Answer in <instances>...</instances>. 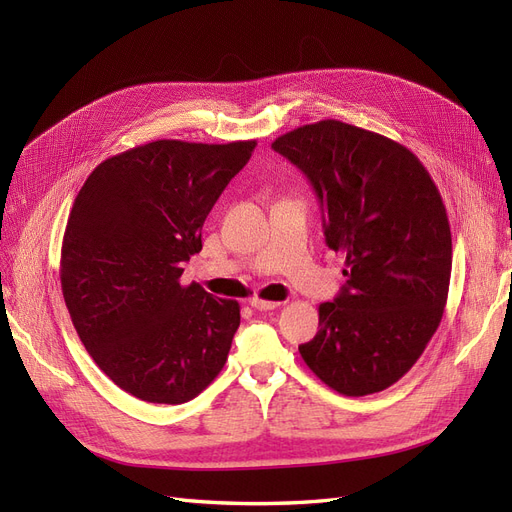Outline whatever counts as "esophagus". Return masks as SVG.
I'll return each mask as SVG.
<instances>
[{
	"label": "esophagus",
	"mask_w": 512,
	"mask_h": 512,
	"mask_svg": "<svg viewBox=\"0 0 512 512\" xmlns=\"http://www.w3.org/2000/svg\"><path fill=\"white\" fill-rule=\"evenodd\" d=\"M250 305H252L254 309H258V312H269V309H277V307H280L282 303H277V301H262V299H252V301H250Z\"/></svg>",
	"instance_id": "34e87169"
}]
</instances>
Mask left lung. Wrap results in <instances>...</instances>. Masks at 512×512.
Wrapping results in <instances>:
<instances>
[{"mask_svg": "<svg viewBox=\"0 0 512 512\" xmlns=\"http://www.w3.org/2000/svg\"><path fill=\"white\" fill-rule=\"evenodd\" d=\"M271 147L314 185L324 239L346 256V284L318 307L303 361L346 397L389 389L440 327L451 284V226L436 183L404 145L337 119Z\"/></svg>", "mask_w": 512, "mask_h": 512, "instance_id": "left-lung-1", "label": "left lung"}]
</instances>
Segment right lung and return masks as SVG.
Segmentation results:
<instances>
[{"label":"right lung","instance_id":"right-lung-1","mask_svg":"<svg viewBox=\"0 0 512 512\" xmlns=\"http://www.w3.org/2000/svg\"><path fill=\"white\" fill-rule=\"evenodd\" d=\"M256 141H153L104 160L74 198L61 243V292L91 359L149 404H183L220 374L237 301L183 286L203 224Z\"/></svg>","mask_w":512,"mask_h":512}]
</instances>
